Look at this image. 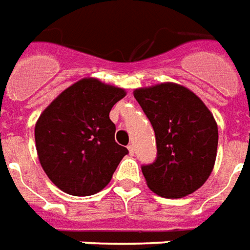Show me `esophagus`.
Instances as JSON below:
<instances>
[{
  "label": "esophagus",
  "mask_w": 250,
  "mask_h": 250,
  "mask_svg": "<svg viewBox=\"0 0 250 250\" xmlns=\"http://www.w3.org/2000/svg\"><path fill=\"white\" fill-rule=\"evenodd\" d=\"M128 149H129V155H130V156H133L134 155V146L132 144L130 145H128Z\"/></svg>",
  "instance_id": "esophagus-1"
}]
</instances>
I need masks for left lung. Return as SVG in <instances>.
<instances>
[{
  "instance_id": "1",
  "label": "left lung",
  "mask_w": 250,
  "mask_h": 250,
  "mask_svg": "<svg viewBox=\"0 0 250 250\" xmlns=\"http://www.w3.org/2000/svg\"><path fill=\"white\" fill-rule=\"evenodd\" d=\"M133 94L156 136V160L141 167L146 185L164 198L192 194L208 179L217 157L218 126L211 111L176 83L136 88Z\"/></svg>"
}]
</instances>
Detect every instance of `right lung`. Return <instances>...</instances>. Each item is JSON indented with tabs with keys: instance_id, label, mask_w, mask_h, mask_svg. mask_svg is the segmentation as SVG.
<instances>
[{
	"instance_id": "obj_1",
	"label": "right lung",
	"mask_w": 250,
	"mask_h": 250,
	"mask_svg": "<svg viewBox=\"0 0 250 250\" xmlns=\"http://www.w3.org/2000/svg\"><path fill=\"white\" fill-rule=\"evenodd\" d=\"M125 90L84 78L55 98L35 126L37 156L44 172L70 195L100 192L128 149L116 143L109 113Z\"/></svg>"
}]
</instances>
